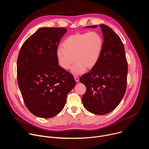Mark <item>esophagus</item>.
<instances>
[{"mask_svg":"<svg viewBox=\"0 0 149 149\" xmlns=\"http://www.w3.org/2000/svg\"><path fill=\"white\" fill-rule=\"evenodd\" d=\"M74 78H75V81L77 82H78L79 81V77L78 76H75Z\"/></svg>","mask_w":149,"mask_h":149,"instance_id":"34e87169","label":"esophagus"}]
</instances>
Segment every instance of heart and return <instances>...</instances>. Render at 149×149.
Wrapping results in <instances>:
<instances>
[{"mask_svg":"<svg viewBox=\"0 0 149 149\" xmlns=\"http://www.w3.org/2000/svg\"><path fill=\"white\" fill-rule=\"evenodd\" d=\"M62 46L56 51L59 65L68 70L75 59L71 72L74 75H80L97 63L102 51L103 39L95 31L77 33L67 37Z\"/></svg>","mask_w":149,"mask_h":149,"instance_id":"obj_1","label":"heart"}]
</instances>
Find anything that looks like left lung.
<instances>
[{
  "mask_svg": "<svg viewBox=\"0 0 149 149\" xmlns=\"http://www.w3.org/2000/svg\"><path fill=\"white\" fill-rule=\"evenodd\" d=\"M99 26L103 36L101 56L95 66L79 81L86 87L82 97L85 109L91 113L104 115L113 111L123 99L126 91L128 66L120 38L107 25Z\"/></svg>",
  "mask_w": 149,
  "mask_h": 149,
  "instance_id": "8db88e82",
  "label": "left lung"
}]
</instances>
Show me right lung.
I'll use <instances>...</instances> for the list:
<instances>
[{
	"instance_id": "obj_1",
	"label": "right lung",
	"mask_w": 149,
	"mask_h": 149,
	"mask_svg": "<svg viewBox=\"0 0 149 149\" xmlns=\"http://www.w3.org/2000/svg\"><path fill=\"white\" fill-rule=\"evenodd\" d=\"M65 28H41L28 38L17 61L18 86L29 111L51 118L65 106L67 96L75 86L74 77L59 66L56 56Z\"/></svg>"
}]
</instances>
